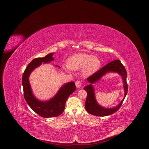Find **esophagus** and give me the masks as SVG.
<instances>
[{
	"mask_svg": "<svg viewBox=\"0 0 149 149\" xmlns=\"http://www.w3.org/2000/svg\"><path fill=\"white\" fill-rule=\"evenodd\" d=\"M75 85H76V86H77V88H79L80 86H81V82L80 81H77L76 82H75Z\"/></svg>",
	"mask_w": 149,
	"mask_h": 149,
	"instance_id": "1",
	"label": "esophagus"
}]
</instances>
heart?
Instances as JSON below:
<instances>
[{
    "mask_svg": "<svg viewBox=\"0 0 149 149\" xmlns=\"http://www.w3.org/2000/svg\"><path fill=\"white\" fill-rule=\"evenodd\" d=\"M101 61L99 57L91 54L79 53L72 55L67 63V66L71 70H79L84 77L92 76L99 70Z\"/></svg>",
    "mask_w": 149,
    "mask_h": 149,
    "instance_id": "obj_1",
    "label": "heart"
}]
</instances>
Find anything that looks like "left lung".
<instances>
[{
    "mask_svg": "<svg viewBox=\"0 0 149 149\" xmlns=\"http://www.w3.org/2000/svg\"><path fill=\"white\" fill-rule=\"evenodd\" d=\"M116 72L121 76L123 83L125 95L124 98L120 103L117 106L113 108L107 109L100 107L97 103L94 93V89L93 84L95 83L108 72ZM127 72L125 68L122 64L120 60H116L107 64L99 70L94 73L92 76L87 78V80L89 82V85L85 86L83 88L87 92V97L85 102V109L89 113L96 116L104 117L112 114L117 112L122 106L123 102L128 92V85L126 81Z\"/></svg>",
    "mask_w": 149,
    "mask_h": 149,
    "instance_id": "left-lung-1",
    "label": "left lung"
}]
</instances>
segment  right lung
<instances>
[{
    "instance_id": "1",
    "label": "right lung",
    "mask_w": 149,
    "mask_h": 149,
    "mask_svg": "<svg viewBox=\"0 0 149 149\" xmlns=\"http://www.w3.org/2000/svg\"><path fill=\"white\" fill-rule=\"evenodd\" d=\"M53 53H50L43 57L33 59L27 65L22 76V85L24 97L31 108L41 117L50 118L57 117L64 112L65 103L68 97L76 90L75 83L70 81L63 85L56 95L51 99L42 101L37 99L32 92L29 81L31 73L41 64L49 63L54 61ZM57 67L60 68L56 65Z\"/></svg>"
}]
</instances>
